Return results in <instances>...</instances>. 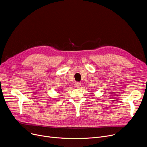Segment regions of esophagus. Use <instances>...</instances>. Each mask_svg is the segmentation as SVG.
I'll list each match as a JSON object with an SVG mask.
<instances>
[{
    "label": "esophagus",
    "instance_id": "1",
    "mask_svg": "<svg viewBox=\"0 0 147 147\" xmlns=\"http://www.w3.org/2000/svg\"><path fill=\"white\" fill-rule=\"evenodd\" d=\"M75 85H76V88H79L80 87V86H81V83H79V82H76V83H75Z\"/></svg>",
    "mask_w": 147,
    "mask_h": 147
}]
</instances>
